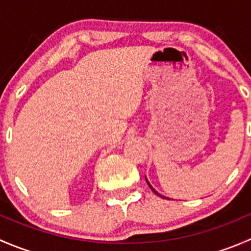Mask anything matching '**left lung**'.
<instances>
[{"mask_svg": "<svg viewBox=\"0 0 251 251\" xmlns=\"http://www.w3.org/2000/svg\"><path fill=\"white\" fill-rule=\"evenodd\" d=\"M146 181H147V183H148V186H149V187H151V191H153V192H154V193H155V194H156V196H159V197H163V196H161V194H160V193H158V192H156V191H155V189H154V188H153V187H151V183H149V181H148V179H147V177H146ZM163 198H165V197H163Z\"/></svg>", "mask_w": 251, "mask_h": 251, "instance_id": "8db88e82", "label": "left lung"}]
</instances>
